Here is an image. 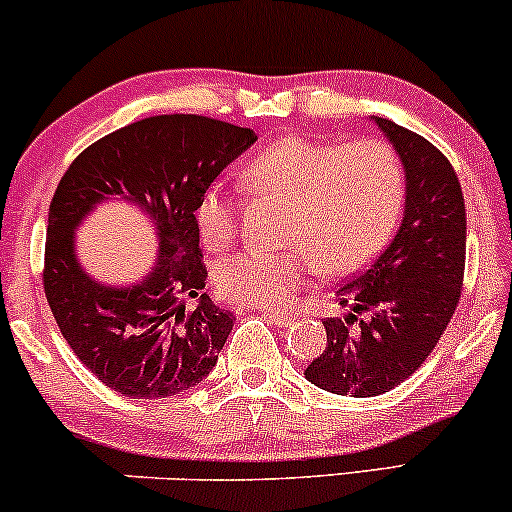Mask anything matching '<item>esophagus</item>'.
Returning <instances> with one entry per match:
<instances>
[{"instance_id":"esophagus-1","label":"esophagus","mask_w":512,"mask_h":512,"mask_svg":"<svg viewBox=\"0 0 512 512\" xmlns=\"http://www.w3.org/2000/svg\"><path fill=\"white\" fill-rule=\"evenodd\" d=\"M269 322H274L276 327H291L296 322V315H284V313H264Z\"/></svg>"}]
</instances>
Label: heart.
<instances>
[{"mask_svg":"<svg viewBox=\"0 0 512 512\" xmlns=\"http://www.w3.org/2000/svg\"><path fill=\"white\" fill-rule=\"evenodd\" d=\"M248 195L291 202L284 245L296 250H245L216 269L228 301L267 310L289 308L313 262L327 274H351L385 248L404 207V170L378 139L349 146L284 137L264 146L240 170ZM202 243L221 250L236 238V202L214 185L197 204Z\"/></svg>","mask_w":512,"mask_h":512,"instance_id":"b5f03b06","label":"heart"}]
</instances>
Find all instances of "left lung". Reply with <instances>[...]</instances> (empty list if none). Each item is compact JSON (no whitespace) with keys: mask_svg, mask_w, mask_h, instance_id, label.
<instances>
[{"mask_svg":"<svg viewBox=\"0 0 512 512\" xmlns=\"http://www.w3.org/2000/svg\"><path fill=\"white\" fill-rule=\"evenodd\" d=\"M404 168V214L395 238L368 269L337 289L344 320L327 317V346L305 368L320 390L385 395L436 349L460 303L467 216L460 180L431 142L385 117H370ZM367 313L358 331L350 325Z\"/></svg>","mask_w":512,"mask_h":512,"instance_id":"8db88e82","label":"left lung"}]
</instances>
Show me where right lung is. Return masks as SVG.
Segmentation results:
<instances>
[{"label":"right lung","mask_w":512,"mask_h":512,"mask_svg":"<svg viewBox=\"0 0 512 512\" xmlns=\"http://www.w3.org/2000/svg\"><path fill=\"white\" fill-rule=\"evenodd\" d=\"M255 142L248 127L156 115L98 139L64 173L48 216L45 296L76 358L110 390L173 397L214 370L236 317L204 293L195 211L221 170ZM113 198L155 226L157 260L134 285L96 280L75 252L80 223Z\"/></svg>","instance_id":"right-lung-1"}]
</instances>
